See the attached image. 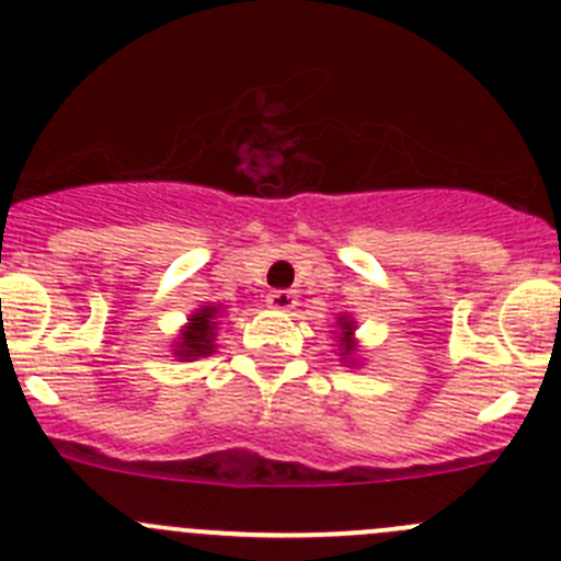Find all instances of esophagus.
<instances>
[{"mask_svg":"<svg viewBox=\"0 0 561 561\" xmlns=\"http://www.w3.org/2000/svg\"><path fill=\"white\" fill-rule=\"evenodd\" d=\"M268 304L279 312H287V309L296 307V293L293 290H271L268 293Z\"/></svg>","mask_w":561,"mask_h":561,"instance_id":"obj_1","label":"esophagus"}]
</instances>
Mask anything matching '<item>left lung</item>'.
I'll return each mask as SVG.
<instances>
[{"label":"left lung","instance_id":"left-lung-1","mask_svg":"<svg viewBox=\"0 0 561 561\" xmlns=\"http://www.w3.org/2000/svg\"><path fill=\"white\" fill-rule=\"evenodd\" d=\"M336 334H340V345H342V351H340V356L342 358H347V364L353 362V351H356V340H353V331H356V325H353V320L347 318V314H342L340 320H336Z\"/></svg>","mask_w":561,"mask_h":561}]
</instances>
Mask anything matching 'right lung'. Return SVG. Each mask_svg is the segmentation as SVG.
<instances>
[{
    "label": "right lung",
    "mask_w": 561,
    "mask_h": 561,
    "mask_svg": "<svg viewBox=\"0 0 561 561\" xmlns=\"http://www.w3.org/2000/svg\"><path fill=\"white\" fill-rule=\"evenodd\" d=\"M216 318H219V307H203L188 318V325H183L181 336L172 347H175V356L183 362H192V358L208 356L214 353V340H216Z\"/></svg>",
    "instance_id": "1"
}]
</instances>
